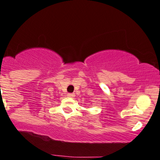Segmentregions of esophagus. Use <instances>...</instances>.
I'll use <instances>...</instances> for the list:
<instances>
[{
  "label": "esophagus",
  "mask_w": 160,
  "mask_h": 160,
  "mask_svg": "<svg viewBox=\"0 0 160 160\" xmlns=\"http://www.w3.org/2000/svg\"><path fill=\"white\" fill-rule=\"evenodd\" d=\"M67 96H68L69 97H75V94H74V93H68V94H67Z\"/></svg>",
  "instance_id": "obj_1"
}]
</instances>
